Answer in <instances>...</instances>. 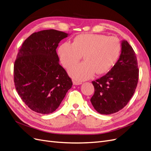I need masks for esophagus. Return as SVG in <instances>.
Masks as SVG:
<instances>
[{"mask_svg": "<svg viewBox=\"0 0 151 151\" xmlns=\"http://www.w3.org/2000/svg\"><path fill=\"white\" fill-rule=\"evenodd\" d=\"M72 83H73V85H76V86L80 85V84H82L81 82H79V81H75V80L72 81Z\"/></svg>", "mask_w": 151, "mask_h": 151, "instance_id": "34e87169", "label": "esophagus"}]
</instances>
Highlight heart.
<instances>
[{"label": "heart", "mask_w": 151, "mask_h": 151, "mask_svg": "<svg viewBox=\"0 0 151 151\" xmlns=\"http://www.w3.org/2000/svg\"><path fill=\"white\" fill-rule=\"evenodd\" d=\"M121 46L115 37L95 34H81L72 44L65 42L58 50L62 64L69 68L78 63L83 55L84 62L70 68L68 74L77 81H84L96 74L106 73L115 64Z\"/></svg>", "instance_id": "heart-1"}]
</instances>
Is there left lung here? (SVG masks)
<instances>
[{"instance_id": "8db88e82", "label": "left lung", "mask_w": 151, "mask_h": 151, "mask_svg": "<svg viewBox=\"0 0 151 151\" xmlns=\"http://www.w3.org/2000/svg\"><path fill=\"white\" fill-rule=\"evenodd\" d=\"M120 58L111 69L92 83L93 107L103 115H110L124 108L134 95L139 79L137 60L133 48L122 40Z\"/></svg>"}]
</instances>
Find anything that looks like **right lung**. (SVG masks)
<instances>
[{
    "label": "right lung",
    "instance_id": "right-lung-1",
    "mask_svg": "<svg viewBox=\"0 0 151 151\" xmlns=\"http://www.w3.org/2000/svg\"><path fill=\"white\" fill-rule=\"evenodd\" d=\"M68 34L55 29L30 35L17 53L14 79L18 94L32 110L50 114L60 106L72 86L71 79L59 64L56 49Z\"/></svg>",
    "mask_w": 151,
    "mask_h": 151
}]
</instances>
